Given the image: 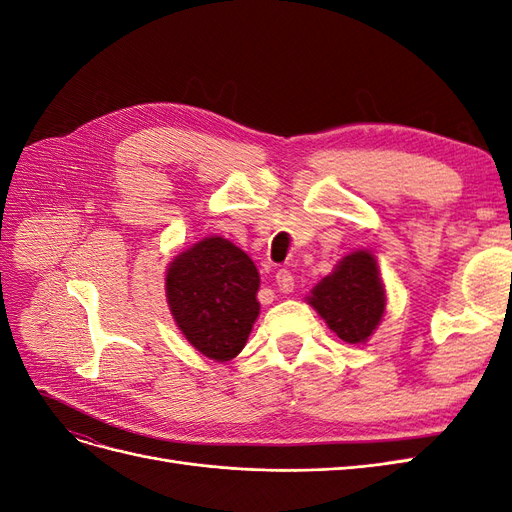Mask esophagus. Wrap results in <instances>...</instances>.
<instances>
[{"instance_id": "1", "label": "esophagus", "mask_w": 512, "mask_h": 512, "mask_svg": "<svg viewBox=\"0 0 512 512\" xmlns=\"http://www.w3.org/2000/svg\"><path fill=\"white\" fill-rule=\"evenodd\" d=\"M275 284H277V290L284 292V294H288V292H292V290H294V277H292V273H290V271L280 269V271L275 273Z\"/></svg>"}]
</instances>
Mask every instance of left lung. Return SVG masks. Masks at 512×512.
Listing matches in <instances>:
<instances>
[{
  "instance_id": "obj_1",
  "label": "left lung",
  "mask_w": 512,
  "mask_h": 512,
  "mask_svg": "<svg viewBox=\"0 0 512 512\" xmlns=\"http://www.w3.org/2000/svg\"><path fill=\"white\" fill-rule=\"evenodd\" d=\"M327 327L346 344H365L384 316L386 292L374 254L352 252L307 297Z\"/></svg>"
}]
</instances>
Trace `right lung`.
I'll use <instances>...</instances> for the list:
<instances>
[{
    "mask_svg": "<svg viewBox=\"0 0 512 512\" xmlns=\"http://www.w3.org/2000/svg\"><path fill=\"white\" fill-rule=\"evenodd\" d=\"M258 269L224 237H205L166 269V299L183 337L207 359L230 361L243 350L260 314Z\"/></svg>",
    "mask_w": 512,
    "mask_h": 512,
    "instance_id": "add662e5",
    "label": "right lung"
}]
</instances>
